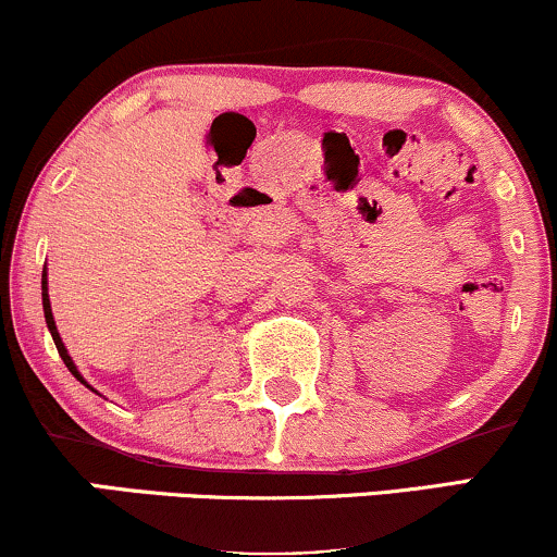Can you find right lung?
<instances>
[{
    "instance_id": "1",
    "label": "right lung",
    "mask_w": 557,
    "mask_h": 557,
    "mask_svg": "<svg viewBox=\"0 0 557 557\" xmlns=\"http://www.w3.org/2000/svg\"><path fill=\"white\" fill-rule=\"evenodd\" d=\"M41 298H44V317H46V326H49V332H51V337H53V345H57L59 355H62L64 366L70 368V373L79 381V384H85L87 388H92V386L87 384V381L83 379V373L77 371L75 360L70 358V352H66V347H64V343H62V337H59L57 321H53V313H51V300H49V272H46V267H44V274H41ZM92 392H96V388H92ZM96 394H98V392H96Z\"/></svg>"
}]
</instances>
